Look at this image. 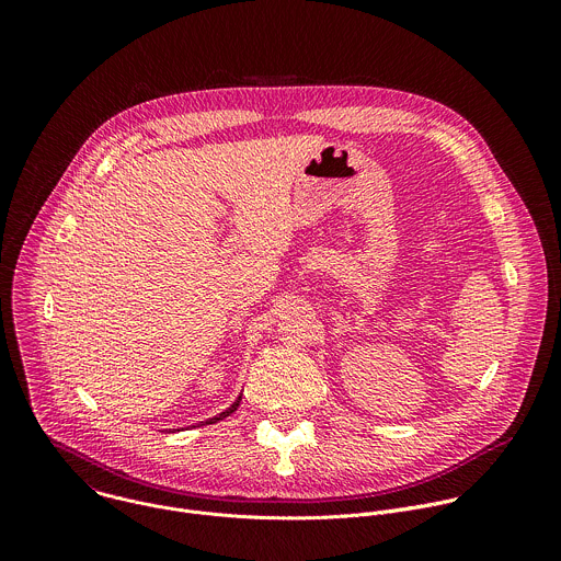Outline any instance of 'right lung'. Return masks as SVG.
I'll return each mask as SVG.
<instances>
[{"label":"right lung","mask_w":561,"mask_h":561,"mask_svg":"<svg viewBox=\"0 0 561 561\" xmlns=\"http://www.w3.org/2000/svg\"><path fill=\"white\" fill-rule=\"evenodd\" d=\"M239 402H242V397H237V399H234V404H232V407H230V409H226V411H224V413H219V415H217V417H210V420H206V422H202V424H215V422H219V420H224V417H228V415H230V413H234V411H237V407H239ZM202 424H199V426H202Z\"/></svg>","instance_id":"add662e5"}]
</instances>
